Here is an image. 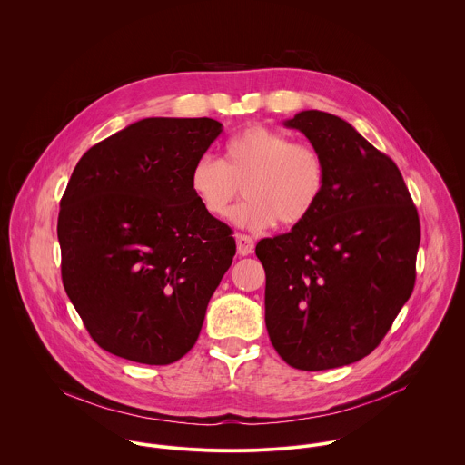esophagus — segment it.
I'll use <instances>...</instances> for the list:
<instances>
[{"mask_svg":"<svg viewBox=\"0 0 465 465\" xmlns=\"http://www.w3.org/2000/svg\"><path fill=\"white\" fill-rule=\"evenodd\" d=\"M236 247H238V254L240 256H249L254 251V240L247 234H236Z\"/></svg>","mask_w":465,"mask_h":465,"instance_id":"1","label":"esophagus"}]
</instances>
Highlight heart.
Returning a JSON list of instances; mask_svg holds the SVG:
<instances>
[{
  "label": "heart",
  "instance_id": "obj_1",
  "mask_svg": "<svg viewBox=\"0 0 465 465\" xmlns=\"http://www.w3.org/2000/svg\"><path fill=\"white\" fill-rule=\"evenodd\" d=\"M240 185L247 200L232 213L238 225L260 231L277 220L282 227H293L322 199L326 161L310 143L251 125L225 143L222 159L202 155L190 173L195 199L213 218L229 214Z\"/></svg>",
  "mask_w": 465,
  "mask_h": 465
}]
</instances>
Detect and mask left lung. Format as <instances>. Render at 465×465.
Instances as JSON below:
<instances>
[{
  "instance_id": "1",
  "label": "left lung",
  "mask_w": 465,
  "mask_h": 465,
  "mask_svg": "<svg viewBox=\"0 0 465 465\" xmlns=\"http://www.w3.org/2000/svg\"><path fill=\"white\" fill-rule=\"evenodd\" d=\"M326 161V188L290 232L263 238L265 322L277 354L326 371L371 354L415 284L419 214L396 163L322 111L284 122Z\"/></svg>"
}]
</instances>
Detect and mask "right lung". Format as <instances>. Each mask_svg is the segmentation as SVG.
<instances>
[{"mask_svg": "<svg viewBox=\"0 0 465 465\" xmlns=\"http://www.w3.org/2000/svg\"><path fill=\"white\" fill-rule=\"evenodd\" d=\"M222 133L211 118H144L91 146L61 200L63 284L91 338L144 363L181 360L236 254L190 188Z\"/></svg>", "mask_w": 465, "mask_h": 465, "instance_id": "1", "label": "right lung"}]
</instances>
